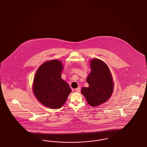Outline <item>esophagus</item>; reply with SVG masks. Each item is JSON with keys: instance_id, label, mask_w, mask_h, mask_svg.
Here are the masks:
<instances>
[{"instance_id": "34e87169", "label": "esophagus", "mask_w": 147, "mask_h": 147, "mask_svg": "<svg viewBox=\"0 0 147 147\" xmlns=\"http://www.w3.org/2000/svg\"><path fill=\"white\" fill-rule=\"evenodd\" d=\"M75 91H76L77 92H79L80 91V87H78L76 89H75Z\"/></svg>"}]
</instances>
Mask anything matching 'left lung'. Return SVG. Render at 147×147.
Instances as JSON below:
<instances>
[{
    "label": "left lung",
    "mask_w": 147,
    "mask_h": 147,
    "mask_svg": "<svg viewBox=\"0 0 147 147\" xmlns=\"http://www.w3.org/2000/svg\"><path fill=\"white\" fill-rule=\"evenodd\" d=\"M90 66L91 73L86 78L89 86L83 88L81 92L89 104L96 106L110 98L113 83L109 68L104 62L95 58L91 60Z\"/></svg>",
    "instance_id": "left-lung-1"
}]
</instances>
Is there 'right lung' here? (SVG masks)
I'll use <instances>...</instances> for the list:
<instances>
[{
  "mask_svg": "<svg viewBox=\"0 0 147 147\" xmlns=\"http://www.w3.org/2000/svg\"><path fill=\"white\" fill-rule=\"evenodd\" d=\"M62 69L60 61L52 60L42 64L35 74L34 94L41 104L51 109L61 107L71 91L61 78Z\"/></svg>",
  "mask_w": 147,
  "mask_h": 147,
  "instance_id": "add662e5",
  "label": "right lung"
}]
</instances>
